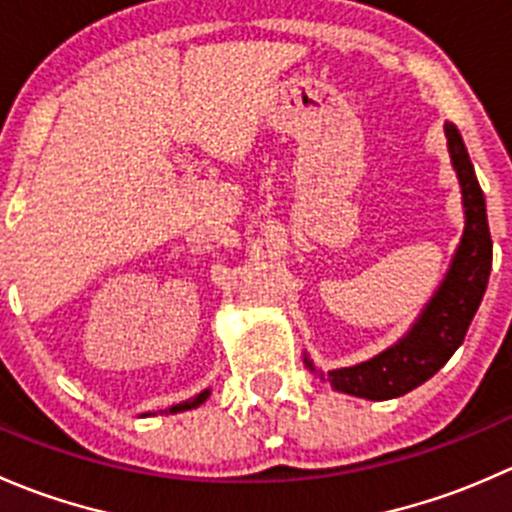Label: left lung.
Segmentation results:
<instances>
[{
    "instance_id": "left-lung-1",
    "label": "left lung",
    "mask_w": 512,
    "mask_h": 512,
    "mask_svg": "<svg viewBox=\"0 0 512 512\" xmlns=\"http://www.w3.org/2000/svg\"><path fill=\"white\" fill-rule=\"evenodd\" d=\"M443 131H446L448 156L461 185L463 218H466L461 242L453 252L446 277L399 342L361 364L342 366L327 374H322L304 352V366L322 381L327 379L334 391L369 401H386L409 394L451 359L476 317L493 265V242H490L483 190L478 185L461 131L453 123H446Z\"/></svg>"
}]
</instances>
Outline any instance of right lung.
Instances as JSON below:
<instances>
[{"mask_svg":"<svg viewBox=\"0 0 512 512\" xmlns=\"http://www.w3.org/2000/svg\"><path fill=\"white\" fill-rule=\"evenodd\" d=\"M210 399V389H203L200 391V394H195L193 399H185V401H180V404H173L170 406V409H165V411H160V414H180V411H190V409H198L200 404H205V401ZM141 416H151V414H141ZM156 416V414H153Z\"/></svg>","mask_w":512,"mask_h":512,"instance_id":"right-lung-1","label":"right lung"}]
</instances>
